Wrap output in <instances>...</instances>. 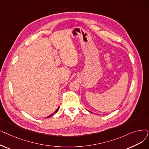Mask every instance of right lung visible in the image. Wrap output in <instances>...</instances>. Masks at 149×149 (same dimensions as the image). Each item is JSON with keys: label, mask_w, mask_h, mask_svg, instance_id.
<instances>
[{"label": "right lung", "mask_w": 149, "mask_h": 149, "mask_svg": "<svg viewBox=\"0 0 149 149\" xmlns=\"http://www.w3.org/2000/svg\"><path fill=\"white\" fill-rule=\"evenodd\" d=\"M59 108H60V107H58V108H57V109H56V111H55V112H54V113H52V114H51V115H50V116H47V118H49V117H50V116H54V114H55V113H57V112H58V109H59Z\"/></svg>", "instance_id": "1"}]
</instances>
